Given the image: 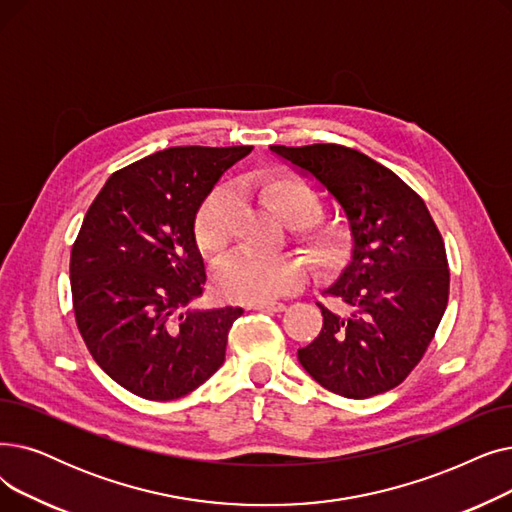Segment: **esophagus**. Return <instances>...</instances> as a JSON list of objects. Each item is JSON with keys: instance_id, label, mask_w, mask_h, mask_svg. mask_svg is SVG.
<instances>
[{"instance_id": "1", "label": "esophagus", "mask_w": 512, "mask_h": 512, "mask_svg": "<svg viewBox=\"0 0 512 512\" xmlns=\"http://www.w3.org/2000/svg\"><path fill=\"white\" fill-rule=\"evenodd\" d=\"M250 310H260V312H283L285 304L281 302H264V304H254Z\"/></svg>"}]
</instances>
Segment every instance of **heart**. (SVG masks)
Wrapping results in <instances>:
<instances>
[{"label":"heart","mask_w":512,"mask_h":512,"mask_svg":"<svg viewBox=\"0 0 512 512\" xmlns=\"http://www.w3.org/2000/svg\"><path fill=\"white\" fill-rule=\"evenodd\" d=\"M264 196L281 218L291 225V233L308 260L319 269H335L354 250L352 231L337 223L316 221L323 214V200L308 183L285 177L260 183ZM239 200L231 185H216L204 200L196 218V237L202 250L223 252L233 235V216ZM306 279V266L291 254L258 256L235 250L214 266L218 291L233 302L262 304L298 289Z\"/></svg>","instance_id":"1"}]
</instances>
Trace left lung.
I'll return each mask as SVG.
<instances>
[{
	"mask_svg": "<svg viewBox=\"0 0 512 512\" xmlns=\"http://www.w3.org/2000/svg\"><path fill=\"white\" fill-rule=\"evenodd\" d=\"M271 150L319 181L344 208L352 258L325 289L342 310L323 312V329L298 360L325 389L371 398L417 367L448 306L444 239L425 202L396 173L337 143Z\"/></svg>",
	"mask_w": 512,
	"mask_h": 512,
	"instance_id": "8db88e82",
	"label": "left lung"
}]
</instances>
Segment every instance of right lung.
I'll return each instance as SVG.
<instances>
[{
    "mask_svg": "<svg viewBox=\"0 0 512 512\" xmlns=\"http://www.w3.org/2000/svg\"><path fill=\"white\" fill-rule=\"evenodd\" d=\"M252 145L168 148L106 181L70 252L77 327L93 360L131 394L187 396L225 362L241 308H193L206 285L196 216Z\"/></svg>",
    "mask_w": 512,
    "mask_h": 512,
    "instance_id": "right-lung-1",
    "label": "right lung"
}]
</instances>
